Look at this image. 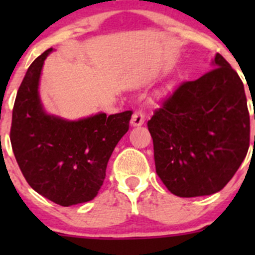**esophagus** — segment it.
<instances>
[{
  "instance_id": "obj_1",
  "label": "esophagus",
  "mask_w": 255,
  "mask_h": 255,
  "mask_svg": "<svg viewBox=\"0 0 255 255\" xmlns=\"http://www.w3.org/2000/svg\"><path fill=\"white\" fill-rule=\"evenodd\" d=\"M144 118H145V116H144V112L142 111V110L140 109L135 110L134 113H133V116H132V125L133 126L143 125Z\"/></svg>"
}]
</instances>
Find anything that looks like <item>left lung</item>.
<instances>
[{"mask_svg":"<svg viewBox=\"0 0 255 255\" xmlns=\"http://www.w3.org/2000/svg\"><path fill=\"white\" fill-rule=\"evenodd\" d=\"M213 64L200 79L181 82L146 123L156 174L179 197L222 190L248 153L251 121L243 82L221 54Z\"/></svg>","mask_w":255,"mask_h":255,"instance_id":"left-lung-1","label":"left lung"}]
</instances>
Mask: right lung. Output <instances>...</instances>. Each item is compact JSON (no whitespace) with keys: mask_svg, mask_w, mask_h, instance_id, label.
<instances>
[{"mask_svg":"<svg viewBox=\"0 0 255 255\" xmlns=\"http://www.w3.org/2000/svg\"><path fill=\"white\" fill-rule=\"evenodd\" d=\"M49 48L25 73L18 89L9 138L16 160L33 190L60 206L94 199L104 184L113 149L129 129L133 111L99 113L69 122L45 115L38 95Z\"/></svg>","mask_w":255,"mask_h":255,"instance_id":"right-lung-1","label":"right lung"}]
</instances>
